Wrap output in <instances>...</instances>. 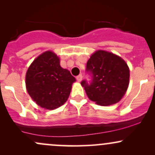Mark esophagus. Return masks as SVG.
I'll use <instances>...</instances> for the list:
<instances>
[{"instance_id": "1", "label": "esophagus", "mask_w": 155, "mask_h": 155, "mask_svg": "<svg viewBox=\"0 0 155 155\" xmlns=\"http://www.w3.org/2000/svg\"><path fill=\"white\" fill-rule=\"evenodd\" d=\"M82 78H83L82 75H81V74H80V75L76 76V80H77V81H79V82H80V81H81V80H82Z\"/></svg>"}]
</instances>
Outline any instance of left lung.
I'll use <instances>...</instances> for the list:
<instances>
[{"label": "left lung", "mask_w": 155, "mask_h": 155, "mask_svg": "<svg viewBox=\"0 0 155 155\" xmlns=\"http://www.w3.org/2000/svg\"><path fill=\"white\" fill-rule=\"evenodd\" d=\"M87 71L92 74L88 84L81 81L90 100L100 106H107L120 101L127 92L130 82V69L118 55L105 50H97L87 63Z\"/></svg>", "instance_id": "left-lung-1"}]
</instances>
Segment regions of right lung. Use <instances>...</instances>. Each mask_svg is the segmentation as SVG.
Masks as SVG:
<instances>
[{"label": "right lung", "instance_id": "add662e5", "mask_svg": "<svg viewBox=\"0 0 155 155\" xmlns=\"http://www.w3.org/2000/svg\"><path fill=\"white\" fill-rule=\"evenodd\" d=\"M60 63L54 52L46 51L33 60L26 72L27 91L35 104L45 109L54 110L65 104L76 81Z\"/></svg>", "mask_w": 155, "mask_h": 155}]
</instances>
